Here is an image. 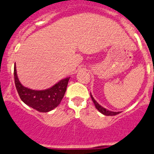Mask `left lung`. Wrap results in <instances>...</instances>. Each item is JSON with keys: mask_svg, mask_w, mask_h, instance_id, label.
I'll return each mask as SVG.
<instances>
[{"mask_svg": "<svg viewBox=\"0 0 154 154\" xmlns=\"http://www.w3.org/2000/svg\"><path fill=\"white\" fill-rule=\"evenodd\" d=\"M90 97H91V99L92 100H93V103H94L95 106H96V108H97V109H98L99 112H100L102 113V114L105 115V116H116V115H118L120 113V112H112V111H109V110L106 109H105V108H103V106H100V104H99L98 103H97L96 100H94V98L93 97V96L91 95V93H90Z\"/></svg>", "mask_w": 154, "mask_h": 154, "instance_id": "obj_1", "label": "left lung"}]
</instances>
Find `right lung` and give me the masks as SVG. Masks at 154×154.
I'll list each match as a JSON object with an SVG mask.
<instances>
[{
  "instance_id": "add662e5",
  "label": "right lung",
  "mask_w": 154,
  "mask_h": 154,
  "mask_svg": "<svg viewBox=\"0 0 154 154\" xmlns=\"http://www.w3.org/2000/svg\"><path fill=\"white\" fill-rule=\"evenodd\" d=\"M14 81L21 100L27 106L40 112H48L60 104L66 92L70 77L60 80L51 88L34 90L23 87L19 80L16 66L14 67Z\"/></svg>"
}]
</instances>
